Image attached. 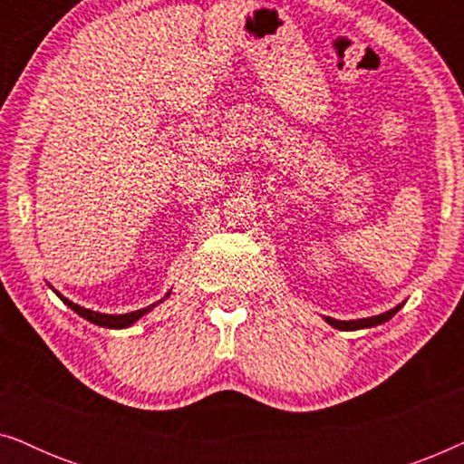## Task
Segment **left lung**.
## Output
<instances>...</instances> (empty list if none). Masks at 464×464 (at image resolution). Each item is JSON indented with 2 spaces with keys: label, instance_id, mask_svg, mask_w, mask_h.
<instances>
[{
  "label": "left lung",
  "instance_id": "obj_1",
  "mask_svg": "<svg viewBox=\"0 0 464 464\" xmlns=\"http://www.w3.org/2000/svg\"><path fill=\"white\" fill-rule=\"evenodd\" d=\"M403 304H399V306L386 310L382 314H376V316H367V319H357V321H338V319H332V316H325V321L329 325L340 329V332H354V329H367V327H376V325H382L392 316L397 314V310L401 308Z\"/></svg>",
  "mask_w": 464,
  "mask_h": 464
}]
</instances>
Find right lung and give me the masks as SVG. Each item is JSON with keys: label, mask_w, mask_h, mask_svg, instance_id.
<instances>
[{"label": "right lung", "mask_w": 464, "mask_h": 464, "mask_svg": "<svg viewBox=\"0 0 464 464\" xmlns=\"http://www.w3.org/2000/svg\"><path fill=\"white\" fill-rule=\"evenodd\" d=\"M56 295L61 297L63 302L67 304L69 308L73 310V313H78L82 319H86V321H91V323H94V325H99V327H107V329H124V327H130L132 323H137L139 319H141L143 314H148L150 310H154V306H158V304L160 302H154L151 304V306H148V308H139V310H135V313H126V314H103V313H94V310H88V308H84V306H78V304H73L72 300H67L65 295H61L59 291H54ZM170 295V291L164 297H169Z\"/></svg>", "instance_id": "obj_1"}]
</instances>
